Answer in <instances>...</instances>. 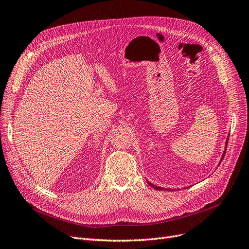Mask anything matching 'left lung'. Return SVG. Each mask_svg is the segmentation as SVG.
Segmentation results:
<instances>
[{
	"mask_svg": "<svg viewBox=\"0 0 249 249\" xmlns=\"http://www.w3.org/2000/svg\"><path fill=\"white\" fill-rule=\"evenodd\" d=\"M226 143H228V139H227V142ZM224 156H225V154H223V157H222V159L224 158ZM148 183H149V185H151L153 188H155V189H157V191H162V189H164L163 187H160V186H156V185H154V184H152V183H150L149 181H148ZM167 191H169V188H167Z\"/></svg>",
	"mask_w": 249,
	"mask_h": 249,
	"instance_id": "left-lung-1",
	"label": "left lung"
}]
</instances>
